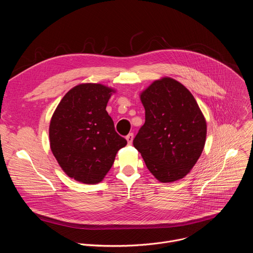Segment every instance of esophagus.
<instances>
[{
	"label": "esophagus",
	"mask_w": 253,
	"mask_h": 253,
	"mask_svg": "<svg viewBox=\"0 0 253 253\" xmlns=\"http://www.w3.org/2000/svg\"><path fill=\"white\" fill-rule=\"evenodd\" d=\"M133 138H134V134H133V133H129V134L126 136V140H127L129 145H131V144H132Z\"/></svg>",
	"instance_id": "1"
}]
</instances>
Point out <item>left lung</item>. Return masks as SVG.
Returning <instances> with one entry per match:
<instances>
[{
  "mask_svg": "<svg viewBox=\"0 0 253 253\" xmlns=\"http://www.w3.org/2000/svg\"><path fill=\"white\" fill-rule=\"evenodd\" d=\"M145 123L133 140L148 170L160 182L183 178L200 157L206 121L192 94L171 78L153 82L141 94Z\"/></svg>",
  "mask_w": 253,
  "mask_h": 253,
  "instance_id": "1",
  "label": "left lung"
}]
</instances>
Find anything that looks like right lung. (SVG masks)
Here are the masks:
<instances>
[{"label": "right lung", "mask_w": 253, "mask_h": 253, "mask_svg": "<svg viewBox=\"0 0 253 253\" xmlns=\"http://www.w3.org/2000/svg\"><path fill=\"white\" fill-rule=\"evenodd\" d=\"M112 92L101 84L78 85L63 97L52 116L51 150L64 172L79 182L102 181L127 144L106 111Z\"/></svg>", "instance_id": "add662e5"}]
</instances>
